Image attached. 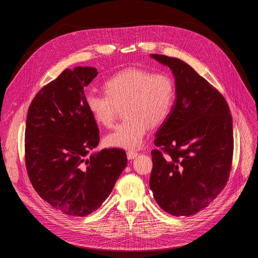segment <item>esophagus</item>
<instances>
[{
    "label": "esophagus",
    "mask_w": 258,
    "mask_h": 258,
    "mask_svg": "<svg viewBox=\"0 0 258 258\" xmlns=\"http://www.w3.org/2000/svg\"><path fill=\"white\" fill-rule=\"evenodd\" d=\"M126 155H127V159H128V160H134V159H136V158L138 157V153H136V152H132V151L127 152V153H126Z\"/></svg>",
    "instance_id": "obj_1"
}]
</instances>
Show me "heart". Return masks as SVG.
Returning a JSON list of instances; mask_svg holds the SVG:
<instances>
[{
	"label": "heart",
	"instance_id": "b5f03b06",
	"mask_svg": "<svg viewBox=\"0 0 258 258\" xmlns=\"http://www.w3.org/2000/svg\"><path fill=\"white\" fill-rule=\"evenodd\" d=\"M105 94L88 92L87 110L97 124L111 127L117 106L124 105L127 118L107 134L104 143L122 150H137L152 125H159L169 116L174 102V85L164 73L128 68L104 83Z\"/></svg>",
	"mask_w": 258,
	"mask_h": 258
}]
</instances>
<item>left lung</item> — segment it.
<instances>
[{
  "label": "left lung",
  "mask_w": 258,
  "mask_h": 258,
  "mask_svg": "<svg viewBox=\"0 0 258 258\" xmlns=\"http://www.w3.org/2000/svg\"><path fill=\"white\" fill-rule=\"evenodd\" d=\"M151 57L169 67L175 100L156 134L150 187L158 205L175 216L207 207L224 189L232 163L233 126L223 95L183 60Z\"/></svg>",
  "instance_id": "left-lung-1"
}]
</instances>
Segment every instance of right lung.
<instances>
[{
	"mask_svg": "<svg viewBox=\"0 0 258 258\" xmlns=\"http://www.w3.org/2000/svg\"><path fill=\"white\" fill-rule=\"evenodd\" d=\"M93 67L66 69L32 100L26 119L25 158L30 182L49 204L68 215L86 216L112 192L127 164L124 151L103 148L85 102Z\"/></svg>",
	"mask_w": 258,
	"mask_h": 258,
	"instance_id": "add662e5",
	"label": "right lung"
}]
</instances>
